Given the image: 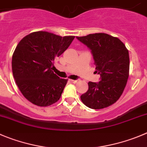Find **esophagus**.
Masks as SVG:
<instances>
[{
    "instance_id": "obj_1",
    "label": "esophagus",
    "mask_w": 147,
    "mask_h": 147,
    "mask_svg": "<svg viewBox=\"0 0 147 147\" xmlns=\"http://www.w3.org/2000/svg\"><path fill=\"white\" fill-rule=\"evenodd\" d=\"M78 80H72V79H70V82H71L72 83H76Z\"/></svg>"
}]
</instances>
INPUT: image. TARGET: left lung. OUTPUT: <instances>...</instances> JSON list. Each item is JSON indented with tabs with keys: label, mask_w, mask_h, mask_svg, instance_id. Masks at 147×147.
I'll return each mask as SVG.
<instances>
[{
	"label": "left lung",
	"mask_w": 147,
	"mask_h": 147,
	"mask_svg": "<svg viewBox=\"0 0 147 147\" xmlns=\"http://www.w3.org/2000/svg\"><path fill=\"white\" fill-rule=\"evenodd\" d=\"M91 50L99 82H89V89L81 96L82 102L99 110L114 104L123 92L129 75V54L125 45L117 37L105 33L76 37Z\"/></svg>",
	"instance_id": "1"
}]
</instances>
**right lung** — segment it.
I'll return each instance as SVG.
<instances>
[{"mask_svg": "<svg viewBox=\"0 0 147 147\" xmlns=\"http://www.w3.org/2000/svg\"><path fill=\"white\" fill-rule=\"evenodd\" d=\"M74 38L40 31L28 34L19 42L12 56V72L26 100L40 107H47L61 98L68 79H60L52 66Z\"/></svg>", "mask_w": 147, "mask_h": 147, "instance_id": "add662e5", "label": "right lung"}]
</instances>
